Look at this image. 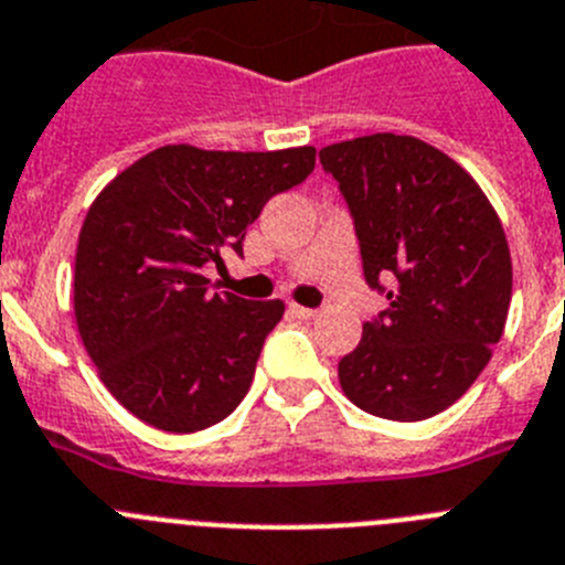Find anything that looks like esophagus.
<instances>
[{"mask_svg":"<svg viewBox=\"0 0 565 565\" xmlns=\"http://www.w3.org/2000/svg\"><path fill=\"white\" fill-rule=\"evenodd\" d=\"M289 312H292L295 318H301V320H315V318H318V309L298 307V303H292V307H289Z\"/></svg>","mask_w":565,"mask_h":565,"instance_id":"34e87169","label":"esophagus"}]
</instances>
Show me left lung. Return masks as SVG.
Returning a JSON list of instances; mask_svg holds the SVG:
<instances>
[{
    "mask_svg": "<svg viewBox=\"0 0 565 565\" xmlns=\"http://www.w3.org/2000/svg\"><path fill=\"white\" fill-rule=\"evenodd\" d=\"M388 309L340 358L345 396L365 414L419 422L454 405L490 363L512 298L504 227L470 174L408 135L320 149Z\"/></svg>",
    "mask_w": 565,
    "mask_h": 565,
    "instance_id": "left-lung-1",
    "label": "left lung"
}]
</instances>
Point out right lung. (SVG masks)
Wrapping results in <instances>:
<instances>
[{"instance_id":"right-lung-1","label":"right lung","mask_w":565,"mask_h":565,"mask_svg":"<svg viewBox=\"0 0 565 565\" xmlns=\"http://www.w3.org/2000/svg\"><path fill=\"white\" fill-rule=\"evenodd\" d=\"M315 169V149L162 146L100 191L75 253V320L111 396L169 434L236 411L281 301L211 292L205 264L242 256L250 222Z\"/></svg>"}]
</instances>
